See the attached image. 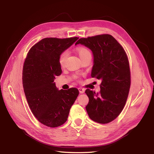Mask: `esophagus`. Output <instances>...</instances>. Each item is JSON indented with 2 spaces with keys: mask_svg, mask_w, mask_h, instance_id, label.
I'll return each instance as SVG.
<instances>
[{
  "mask_svg": "<svg viewBox=\"0 0 154 154\" xmlns=\"http://www.w3.org/2000/svg\"><path fill=\"white\" fill-rule=\"evenodd\" d=\"M78 90H79V92H80V93H81V94H83V93L85 92V89L83 88H82V87L78 88Z\"/></svg>",
  "mask_w": 154,
  "mask_h": 154,
  "instance_id": "1",
  "label": "esophagus"
}]
</instances>
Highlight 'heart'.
Instances as JSON below:
<instances>
[{"label": "heart", "instance_id": "b5f03b06", "mask_svg": "<svg viewBox=\"0 0 154 154\" xmlns=\"http://www.w3.org/2000/svg\"><path fill=\"white\" fill-rule=\"evenodd\" d=\"M76 51H77V53L78 54L79 57L80 58L81 60L83 59L84 57H85L87 54L91 53L89 52V51H88L87 49H86L85 48H83V47L78 48L76 49ZM67 57V51H64V52H63L60 55L58 62H59V63L61 66H63L64 65V63H65V62H66Z\"/></svg>", "mask_w": 154, "mask_h": 154}]
</instances>
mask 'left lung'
Masks as SVG:
<instances>
[{
	"label": "left lung",
	"mask_w": 154,
	"mask_h": 154,
	"mask_svg": "<svg viewBox=\"0 0 154 154\" xmlns=\"http://www.w3.org/2000/svg\"><path fill=\"white\" fill-rule=\"evenodd\" d=\"M90 49L94 57L91 76L101 80L100 92L85 91L88 97L86 110L89 118L101 124L112 122L122 112L130 87V71L127 55L114 37L108 34L79 39Z\"/></svg>",
	"instance_id": "1"
}]
</instances>
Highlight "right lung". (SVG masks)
Segmentation results:
<instances>
[{
    "label": "right lung",
    "instance_id": "1",
    "mask_svg": "<svg viewBox=\"0 0 154 154\" xmlns=\"http://www.w3.org/2000/svg\"><path fill=\"white\" fill-rule=\"evenodd\" d=\"M78 38H44L30 49L25 60L22 83L27 103L36 119L47 127L66 122L79 94L76 88L59 91L54 82L62 72L60 55Z\"/></svg>",
    "mask_w": 154,
    "mask_h": 154
}]
</instances>
